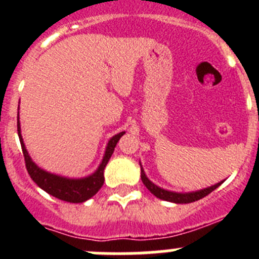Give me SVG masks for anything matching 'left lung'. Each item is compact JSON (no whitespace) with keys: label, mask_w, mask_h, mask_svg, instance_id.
<instances>
[{"label":"left lung","mask_w":259,"mask_h":259,"mask_svg":"<svg viewBox=\"0 0 259 259\" xmlns=\"http://www.w3.org/2000/svg\"><path fill=\"white\" fill-rule=\"evenodd\" d=\"M141 180H143L144 185H145L146 188L149 189V191L154 194L155 197L161 198V200H164V201H170V202H175V203H189V202H194V201L201 200V198H203L209 193H211L214 189L218 188L219 185L223 183L221 182L218 183V184L211 185V187H209V188L201 189V191L189 192V193H176V192L166 191V189L163 188H159L158 185H155L154 183L150 182V180L146 178L145 172H144L143 170V167H141Z\"/></svg>","instance_id":"8db88e82"}]
</instances>
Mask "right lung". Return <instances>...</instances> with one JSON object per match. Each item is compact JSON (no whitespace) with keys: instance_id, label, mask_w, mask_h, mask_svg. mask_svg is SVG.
Listing matches in <instances>:
<instances>
[{"instance_id":"1","label":"right lung","mask_w":259,"mask_h":259,"mask_svg":"<svg viewBox=\"0 0 259 259\" xmlns=\"http://www.w3.org/2000/svg\"><path fill=\"white\" fill-rule=\"evenodd\" d=\"M124 134L125 132H120V134L115 135V136H113L110 139L109 143H107L106 150H105L104 159H102L101 164L98 166V168L92 174V175L87 176V178H81V179H68V178H63V176L54 175V174L44 171L42 168H40L35 162L32 161L28 152H27L26 149V145L23 143L22 135H20L19 114H18V135H19L22 152L23 155H24V161H26L27 171H28L31 179L33 180L41 189H44L47 193L52 194L53 197L72 203L84 202V201L93 197V196L100 191V188L104 185L105 167H106L111 154L114 153V148H115L116 144H118L119 139H120Z\"/></svg>"}]
</instances>
